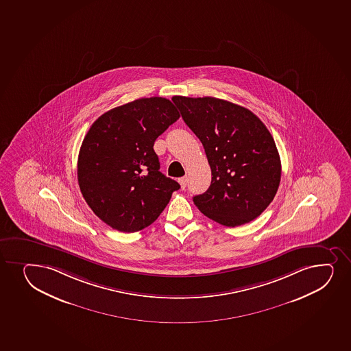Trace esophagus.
I'll use <instances>...</instances> for the list:
<instances>
[{
	"label": "esophagus",
	"mask_w": 351,
	"mask_h": 351,
	"mask_svg": "<svg viewBox=\"0 0 351 351\" xmlns=\"http://www.w3.org/2000/svg\"><path fill=\"white\" fill-rule=\"evenodd\" d=\"M178 183L181 185L182 189L184 190L185 186H186V183H188V178L184 176V178H178Z\"/></svg>",
	"instance_id": "34e87169"
}]
</instances>
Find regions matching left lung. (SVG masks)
<instances>
[{"mask_svg": "<svg viewBox=\"0 0 351 351\" xmlns=\"http://www.w3.org/2000/svg\"><path fill=\"white\" fill-rule=\"evenodd\" d=\"M186 126L204 147L211 184L193 203L224 226L256 219L276 196L281 161L276 142L251 110L223 99L173 97Z\"/></svg>", "mask_w": 351, "mask_h": 351, "instance_id": "1", "label": "left lung"}]
</instances>
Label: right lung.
I'll return each mask as SVG.
<instances>
[{
    "instance_id": "1",
    "label": "right lung",
    "mask_w": 351,
    "mask_h": 351,
    "mask_svg": "<svg viewBox=\"0 0 351 351\" xmlns=\"http://www.w3.org/2000/svg\"><path fill=\"white\" fill-rule=\"evenodd\" d=\"M180 118L166 98H141L100 115L79 150L78 183L97 216L121 232L158 219L178 182L160 171L154 142Z\"/></svg>"
}]
</instances>
